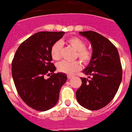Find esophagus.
<instances>
[{"instance_id": "esophagus-1", "label": "esophagus", "mask_w": 132, "mask_h": 132, "mask_svg": "<svg viewBox=\"0 0 132 132\" xmlns=\"http://www.w3.org/2000/svg\"><path fill=\"white\" fill-rule=\"evenodd\" d=\"M71 78H72V76H71V75H67V78H68V79H71Z\"/></svg>"}]
</instances>
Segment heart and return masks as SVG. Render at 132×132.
Returning a JSON list of instances; mask_svg holds the SVG:
<instances>
[{"mask_svg": "<svg viewBox=\"0 0 132 132\" xmlns=\"http://www.w3.org/2000/svg\"><path fill=\"white\" fill-rule=\"evenodd\" d=\"M67 43L77 51V57H78L81 62L84 65L90 63L92 59L93 52L91 50L86 47V42L82 38L78 37H70L67 40ZM62 48V44L60 41H57L52 46L50 54L53 60L57 61L61 59ZM57 68L60 72L71 75L79 71L81 68V65L78 61L69 62L63 61L57 64Z\"/></svg>", "mask_w": 132, "mask_h": 132, "instance_id": "heart-1", "label": "heart"}]
</instances>
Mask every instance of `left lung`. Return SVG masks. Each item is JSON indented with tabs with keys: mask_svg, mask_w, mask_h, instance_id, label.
<instances>
[{
	"mask_svg": "<svg viewBox=\"0 0 132 132\" xmlns=\"http://www.w3.org/2000/svg\"><path fill=\"white\" fill-rule=\"evenodd\" d=\"M91 42L93 57L83 71L88 78H80L81 86L76 97L81 106L95 111L105 107L115 96L122 78V68L115 46L92 31L79 32Z\"/></svg>",
	"mask_w": 132,
	"mask_h": 132,
	"instance_id": "1",
	"label": "left lung"
}]
</instances>
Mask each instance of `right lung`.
Segmentation results:
<instances>
[{
  "label": "right lung",
  "instance_id": "add662e5",
  "mask_svg": "<svg viewBox=\"0 0 132 132\" xmlns=\"http://www.w3.org/2000/svg\"><path fill=\"white\" fill-rule=\"evenodd\" d=\"M64 34L63 31L37 32L23 41L15 52L12 62L14 84L21 100L32 109L45 111L52 108L67 80L64 73H54L56 68L50 54L52 46ZM46 75L51 77L46 79Z\"/></svg>",
  "mask_w": 132,
  "mask_h": 132
}]
</instances>
